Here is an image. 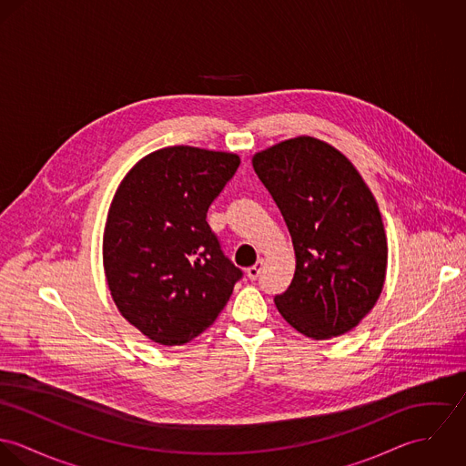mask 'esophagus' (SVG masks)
<instances>
[{
  "label": "esophagus",
  "instance_id": "obj_1",
  "mask_svg": "<svg viewBox=\"0 0 466 466\" xmlns=\"http://www.w3.org/2000/svg\"><path fill=\"white\" fill-rule=\"evenodd\" d=\"M262 268H264V260H258L255 266L248 268V278H249V279H257Z\"/></svg>",
  "mask_w": 466,
  "mask_h": 466
}]
</instances>
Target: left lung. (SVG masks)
<instances>
[{"label": "left lung", "mask_w": 466, "mask_h": 466, "mask_svg": "<svg viewBox=\"0 0 466 466\" xmlns=\"http://www.w3.org/2000/svg\"><path fill=\"white\" fill-rule=\"evenodd\" d=\"M253 168L283 215L296 255L289 289L274 296L278 312L316 340L353 330L380 298L388 268L371 190L342 152L312 136L257 152Z\"/></svg>", "instance_id": "obj_1"}]
</instances>
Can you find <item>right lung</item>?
<instances>
[{
    "mask_svg": "<svg viewBox=\"0 0 466 466\" xmlns=\"http://www.w3.org/2000/svg\"><path fill=\"white\" fill-rule=\"evenodd\" d=\"M238 165L233 152L165 147L116 188L102 244L107 287L120 314L157 344L181 346L204 332L242 278L206 222Z\"/></svg>",
    "mask_w": 466,
    "mask_h": 466,
    "instance_id": "1",
    "label": "right lung"
}]
</instances>
